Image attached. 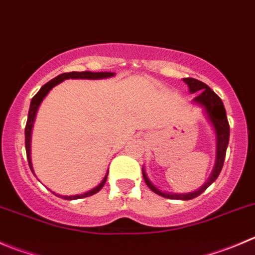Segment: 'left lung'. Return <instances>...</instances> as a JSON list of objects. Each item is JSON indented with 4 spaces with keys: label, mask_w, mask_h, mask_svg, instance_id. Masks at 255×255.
<instances>
[{
    "label": "left lung",
    "mask_w": 255,
    "mask_h": 255,
    "mask_svg": "<svg viewBox=\"0 0 255 255\" xmlns=\"http://www.w3.org/2000/svg\"><path fill=\"white\" fill-rule=\"evenodd\" d=\"M184 82L188 85L189 91H190L191 94L199 93V95L194 99V103L204 108V111L205 114H207L208 120H209V123L212 124L213 128H214L215 137H217V154H215V165L214 168H213L212 174H210L209 179H208L207 183H205L202 188L198 189L196 191H193V193H186V194H175V193H166V191H161L149 180L144 168H142V176H144L145 183H146V185L149 186L150 190L156 193L157 195L164 196V198H168V199L190 200V199L196 198V196H199L200 194L204 193V191L207 190V189L209 188L215 180H217L218 176H219L223 165H224L225 152H227L228 144H229L230 129H229V123H228V119H227V113H225L224 105H223V101L220 100L219 96H218L207 84L199 81V80L196 79L186 77V79H184Z\"/></svg>",
    "instance_id": "8db88e82"
}]
</instances>
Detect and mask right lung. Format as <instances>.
<instances>
[{"instance_id":"right-lung-1","label":"right lung","mask_w":255,"mask_h":255,"mask_svg":"<svg viewBox=\"0 0 255 255\" xmlns=\"http://www.w3.org/2000/svg\"><path fill=\"white\" fill-rule=\"evenodd\" d=\"M114 72H91V71H82V72H76V71H72V72H65V74L59 75L56 76L55 79H52L51 81H48L47 84L43 85L42 87L40 89L37 94L32 98L30 104V110H28V116H27V123H26V128H25V146H26V155H27V160H28V165H30V169L32 170L33 175H35V171L32 169V162H31V134H32V126L33 123H35V118H36V114H37L38 110V106L41 105L42 100L45 99V96L47 95L48 91H50L52 87L56 86L57 84L62 82L64 80L67 79H93V80H98V79H108V77L114 76ZM108 174L106 173L105 178L103 179L100 184H99L96 188H94L93 190L87 191V193L84 194H77V195H71V196H67V195H59L56 194L57 196H61L62 199L65 200H75V199H81V198H86V196H91L94 194H96L98 191H100L103 189V186L105 185L106 183V179H108ZM55 194V193H53Z\"/></svg>"}]
</instances>
